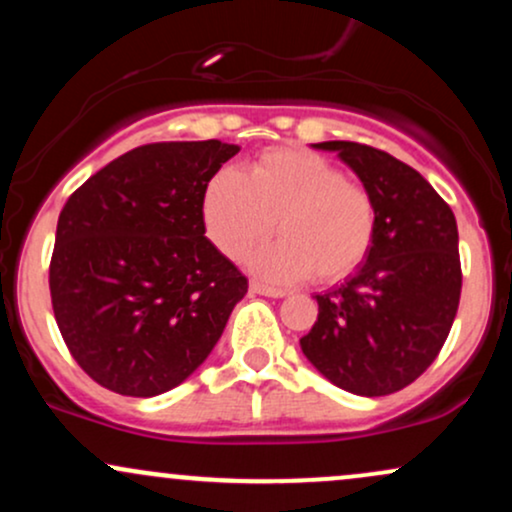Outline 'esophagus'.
<instances>
[{
  "label": "esophagus",
  "mask_w": 512,
  "mask_h": 512,
  "mask_svg": "<svg viewBox=\"0 0 512 512\" xmlns=\"http://www.w3.org/2000/svg\"><path fill=\"white\" fill-rule=\"evenodd\" d=\"M250 291H252V293H260V296H269V298H284V296H289V291H286V289H274V286L262 284V281H252Z\"/></svg>",
  "instance_id": "esophagus-1"
}]
</instances>
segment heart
<instances>
[{
	"label": "heart",
	"mask_w": 512,
	"mask_h": 512,
	"mask_svg": "<svg viewBox=\"0 0 512 512\" xmlns=\"http://www.w3.org/2000/svg\"><path fill=\"white\" fill-rule=\"evenodd\" d=\"M211 243L240 260L279 228L284 238L252 260L276 281L313 274L339 281L366 262L378 228V207L363 182L346 178L327 158L301 149H269L245 168L221 170L202 202Z\"/></svg>",
	"instance_id": "obj_1"
}]
</instances>
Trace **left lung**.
I'll return each mask as SVG.
<instances>
[{"mask_svg":"<svg viewBox=\"0 0 512 512\" xmlns=\"http://www.w3.org/2000/svg\"><path fill=\"white\" fill-rule=\"evenodd\" d=\"M373 192L378 228L366 262L315 296L305 358L363 397L404 390L436 361L457 315L462 267L452 209L419 170L356 142H322Z\"/></svg>","mask_w":512,"mask_h":512,"instance_id":"1","label":"left lung"}]
</instances>
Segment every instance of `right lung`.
<instances>
[{
    "label": "right lung",
    "mask_w": 512,
    "mask_h": 512,
    "mask_svg": "<svg viewBox=\"0 0 512 512\" xmlns=\"http://www.w3.org/2000/svg\"><path fill=\"white\" fill-rule=\"evenodd\" d=\"M236 144L156 142L72 192L50 298L69 354L105 390L154 397L202 366L248 279L204 236V190Z\"/></svg>",
    "instance_id": "right-lung-1"
}]
</instances>
